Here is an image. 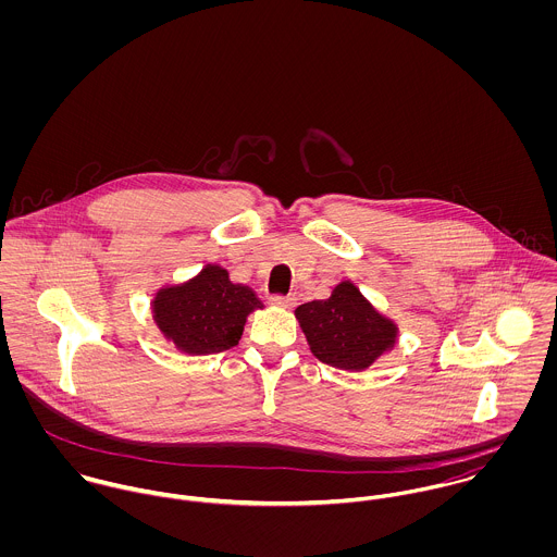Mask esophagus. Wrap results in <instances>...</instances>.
<instances>
[{"label": "esophagus", "instance_id": "1", "mask_svg": "<svg viewBox=\"0 0 557 557\" xmlns=\"http://www.w3.org/2000/svg\"><path fill=\"white\" fill-rule=\"evenodd\" d=\"M270 302H272L274 307H278V309H294V307H296V298H294V296H281V294H276V296L270 298Z\"/></svg>", "mask_w": 557, "mask_h": 557}]
</instances>
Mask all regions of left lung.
<instances>
[{
    "label": "left lung",
    "mask_w": 557,
    "mask_h": 557,
    "mask_svg": "<svg viewBox=\"0 0 557 557\" xmlns=\"http://www.w3.org/2000/svg\"><path fill=\"white\" fill-rule=\"evenodd\" d=\"M296 318L319 360L345 371L371 367L397 338V325L382 318L349 281L336 285L327 300L298 307Z\"/></svg>",
    "instance_id": "8db88e82"
}]
</instances>
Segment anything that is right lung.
Here are the masks:
<instances>
[{"label":"right lung","instance_id":"obj_1","mask_svg":"<svg viewBox=\"0 0 557 557\" xmlns=\"http://www.w3.org/2000/svg\"><path fill=\"white\" fill-rule=\"evenodd\" d=\"M261 309L252 289L234 285L227 270L206 265L184 285L160 289L154 319L182 351L210 356L238 345L246 315Z\"/></svg>","mask_w":557,"mask_h":557}]
</instances>
